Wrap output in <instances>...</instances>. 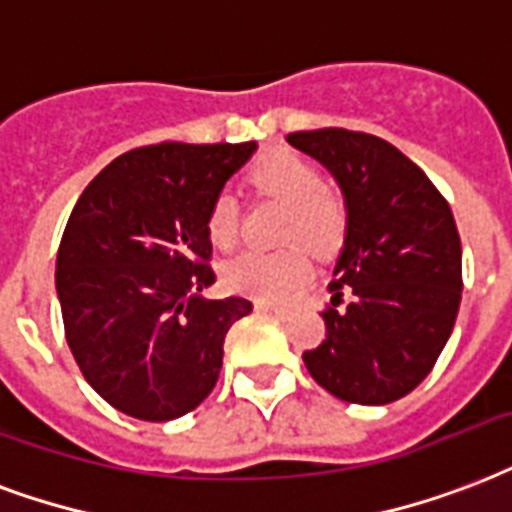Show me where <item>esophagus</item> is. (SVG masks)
Returning <instances> with one entry per match:
<instances>
[{"label": "esophagus", "mask_w": 512, "mask_h": 512, "mask_svg": "<svg viewBox=\"0 0 512 512\" xmlns=\"http://www.w3.org/2000/svg\"><path fill=\"white\" fill-rule=\"evenodd\" d=\"M256 310L264 312V315H272V318H277V320L288 318V312L280 310V307H272V304H267V301H256Z\"/></svg>", "instance_id": "34e87169"}]
</instances>
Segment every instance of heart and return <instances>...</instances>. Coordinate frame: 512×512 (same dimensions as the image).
<instances>
[{
  "mask_svg": "<svg viewBox=\"0 0 512 512\" xmlns=\"http://www.w3.org/2000/svg\"><path fill=\"white\" fill-rule=\"evenodd\" d=\"M248 181L261 197L285 202L283 243H304L312 253H334L347 232V202L323 184L318 165L299 154H272L256 162ZM205 235L216 251H232L240 240V211L229 194H216L205 216ZM312 264L301 245L280 251H245L224 267V283L232 291L259 301L283 304L310 280Z\"/></svg>",
  "mask_w": 512,
  "mask_h": 512,
  "instance_id": "obj_1",
  "label": "heart"
}]
</instances>
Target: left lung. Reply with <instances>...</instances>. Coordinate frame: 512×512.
Listing matches in <instances>:
<instances>
[{
    "mask_svg": "<svg viewBox=\"0 0 512 512\" xmlns=\"http://www.w3.org/2000/svg\"><path fill=\"white\" fill-rule=\"evenodd\" d=\"M288 144L331 170L350 216L326 339L301 355L304 366L339 400L392 403L433 371L457 320L462 243L449 202L382 138L323 128Z\"/></svg>",
    "mask_w": 512,
    "mask_h": 512,
    "instance_id": "left-lung-1",
    "label": "left lung"
}]
</instances>
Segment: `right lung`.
Here are the masks:
<instances>
[{
	"instance_id": "obj_1",
	"label": "right lung",
	"mask_w": 512,
	"mask_h": 512,
	"mask_svg": "<svg viewBox=\"0 0 512 512\" xmlns=\"http://www.w3.org/2000/svg\"><path fill=\"white\" fill-rule=\"evenodd\" d=\"M245 144H165L120 154L79 194L63 229L55 291L79 371L106 403L144 422L184 417L219 382L224 339L253 304L205 299V216Z\"/></svg>"
}]
</instances>
